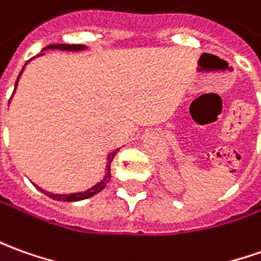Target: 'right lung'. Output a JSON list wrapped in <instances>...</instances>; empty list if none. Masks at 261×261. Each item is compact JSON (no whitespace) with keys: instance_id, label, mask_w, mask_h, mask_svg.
Returning <instances> with one entry per match:
<instances>
[{"instance_id":"add662e5","label":"right lung","mask_w":261,"mask_h":261,"mask_svg":"<svg viewBox=\"0 0 261 261\" xmlns=\"http://www.w3.org/2000/svg\"><path fill=\"white\" fill-rule=\"evenodd\" d=\"M68 49V51H79V49H84L86 48V45H80V44H51V45H47L44 49ZM42 49V51H44ZM24 70V68H22ZM21 70V72H22ZM21 72H19V75H21ZM18 75V79H19ZM18 79H17V83H18ZM17 83H15V88H17ZM15 91V90H14ZM118 151V148H117L116 151H113V153L108 155V160H107V166H106V175H104V178L101 180L98 184H95L94 187H91L90 190L83 191V193H74V194H53V193H48V191H44L40 190L44 193V194H47L48 197L54 198V200H58V201H79V200H84V198L88 197H93L94 194H97V193H100L106 186H107V182L110 181V178H111V163H113V159H114V155Z\"/></svg>"}]
</instances>
